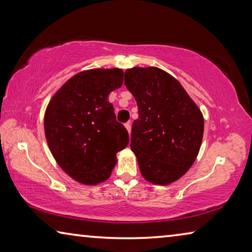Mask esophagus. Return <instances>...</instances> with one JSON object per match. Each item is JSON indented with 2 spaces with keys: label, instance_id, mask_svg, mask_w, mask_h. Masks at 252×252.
<instances>
[{
  "label": "esophagus",
  "instance_id": "34e87169",
  "mask_svg": "<svg viewBox=\"0 0 252 252\" xmlns=\"http://www.w3.org/2000/svg\"><path fill=\"white\" fill-rule=\"evenodd\" d=\"M126 131H127V133H131V122H127V123H126Z\"/></svg>",
  "mask_w": 252,
  "mask_h": 252
}]
</instances>
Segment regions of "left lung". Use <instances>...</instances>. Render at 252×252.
Here are the masks:
<instances>
[{
  "mask_svg": "<svg viewBox=\"0 0 252 252\" xmlns=\"http://www.w3.org/2000/svg\"><path fill=\"white\" fill-rule=\"evenodd\" d=\"M125 84L139 109L130 147L140 172L148 182L168 186L197 159L204 130L201 110L180 82L159 67L127 69Z\"/></svg>",
  "mask_w": 252,
  "mask_h": 252,
  "instance_id": "obj_1",
  "label": "left lung"
}]
</instances>
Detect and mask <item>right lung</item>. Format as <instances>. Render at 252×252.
<instances>
[{
  "label": "right lung",
  "instance_id": "obj_1",
  "mask_svg": "<svg viewBox=\"0 0 252 252\" xmlns=\"http://www.w3.org/2000/svg\"><path fill=\"white\" fill-rule=\"evenodd\" d=\"M123 71L79 72L51 97L44 113V133L59 167L76 182L95 186L110 178L117 153L129 134L116 121L111 92L121 88Z\"/></svg>",
  "mask_w": 252,
  "mask_h": 252
}]
</instances>
